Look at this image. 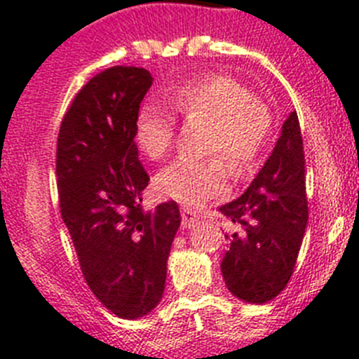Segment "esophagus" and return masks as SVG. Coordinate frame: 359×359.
I'll list each match as a JSON object with an SVG mask.
<instances>
[{"mask_svg":"<svg viewBox=\"0 0 359 359\" xmlns=\"http://www.w3.org/2000/svg\"><path fill=\"white\" fill-rule=\"evenodd\" d=\"M199 223V215L190 208H183L182 210V226L183 228H192Z\"/></svg>","mask_w":359,"mask_h":359,"instance_id":"34e87169","label":"esophagus"}]
</instances>
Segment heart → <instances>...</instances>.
Returning <instances> with one entry per match:
<instances>
[{"label":"heart","instance_id":"1","mask_svg":"<svg viewBox=\"0 0 359 359\" xmlns=\"http://www.w3.org/2000/svg\"><path fill=\"white\" fill-rule=\"evenodd\" d=\"M167 102L183 118H207L203 147L212 156H183L156 176L161 194L185 207H201L207 199L226 190L228 161L237 176L252 172L261 160L271 133L268 106L252 91L226 75H208L187 81L167 95ZM176 120L158 106H144L135 118V142L151 160L163 158L172 147Z\"/></svg>","mask_w":359,"mask_h":359}]
</instances>
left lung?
I'll return each instance as SVG.
<instances>
[{
	"label": "left lung",
	"mask_w": 359,
	"mask_h": 359,
	"mask_svg": "<svg viewBox=\"0 0 359 359\" xmlns=\"http://www.w3.org/2000/svg\"><path fill=\"white\" fill-rule=\"evenodd\" d=\"M219 212L233 224L221 262L224 284L248 304L273 300L290 282L307 226L306 160L297 111L244 194Z\"/></svg>",
	"instance_id": "1"
}]
</instances>
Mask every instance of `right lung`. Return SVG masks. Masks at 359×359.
<instances>
[{"label": "right lung", "instance_id": "add662e5", "mask_svg": "<svg viewBox=\"0 0 359 359\" xmlns=\"http://www.w3.org/2000/svg\"><path fill=\"white\" fill-rule=\"evenodd\" d=\"M152 75L113 66L73 98L57 138L61 215L95 297L118 318L160 304L182 215L174 201L144 210L149 176L138 160L135 118Z\"/></svg>", "mask_w": 359, "mask_h": 359}]
</instances>
